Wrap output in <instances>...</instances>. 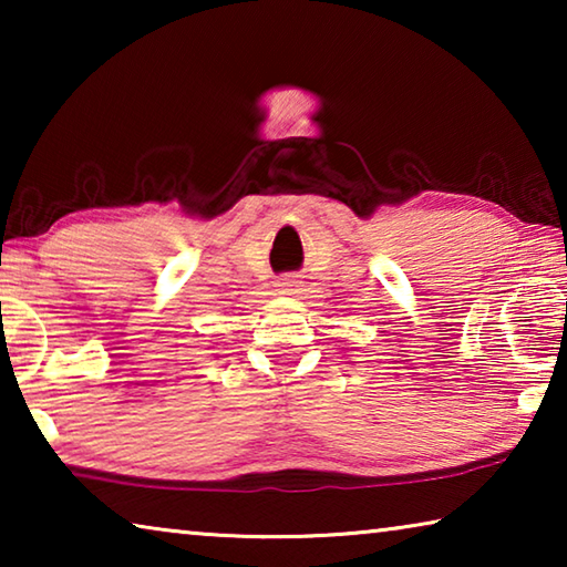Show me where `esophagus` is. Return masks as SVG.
Instances as JSON below:
<instances>
[{
	"label": "esophagus",
	"mask_w": 567,
	"mask_h": 567,
	"mask_svg": "<svg viewBox=\"0 0 567 567\" xmlns=\"http://www.w3.org/2000/svg\"><path fill=\"white\" fill-rule=\"evenodd\" d=\"M277 290H280V295H297L302 290V280L297 275H285L277 280Z\"/></svg>",
	"instance_id": "34e87169"
}]
</instances>
